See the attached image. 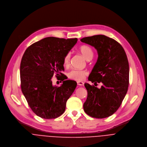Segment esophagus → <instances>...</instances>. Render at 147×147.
<instances>
[{
	"instance_id": "34e87169",
	"label": "esophagus",
	"mask_w": 147,
	"mask_h": 147,
	"mask_svg": "<svg viewBox=\"0 0 147 147\" xmlns=\"http://www.w3.org/2000/svg\"><path fill=\"white\" fill-rule=\"evenodd\" d=\"M77 84L79 86H83L84 85V83L83 82H81V81H78L77 82Z\"/></svg>"
}]
</instances>
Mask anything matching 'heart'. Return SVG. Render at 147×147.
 I'll return each mask as SVG.
<instances>
[{
	"label": "heart",
	"mask_w": 147,
	"mask_h": 147,
	"mask_svg": "<svg viewBox=\"0 0 147 147\" xmlns=\"http://www.w3.org/2000/svg\"><path fill=\"white\" fill-rule=\"evenodd\" d=\"M79 51L87 60H90L93 56V51L92 49L87 45L81 46L79 48ZM71 58V53H68L64 57L63 60V65L65 67H68L69 65ZM87 75V72L85 70L73 69L68 72V77L75 80H82Z\"/></svg>",
	"instance_id": "1"
}]
</instances>
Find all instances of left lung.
Listing matches in <instances>:
<instances>
[{"label": "left lung", "mask_w": 147, "mask_h": 147, "mask_svg": "<svg viewBox=\"0 0 147 147\" xmlns=\"http://www.w3.org/2000/svg\"><path fill=\"white\" fill-rule=\"evenodd\" d=\"M80 40L97 50L98 60L89 80L94 85L102 83L100 89L84 84L87 97L83 109L93 118H105L118 109L127 93L129 84L127 57L119 43L105 35L85 37Z\"/></svg>", "instance_id": "8db88e82"}]
</instances>
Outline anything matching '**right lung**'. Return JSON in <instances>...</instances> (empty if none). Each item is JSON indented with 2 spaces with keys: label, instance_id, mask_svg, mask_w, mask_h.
Instances as JSON below:
<instances>
[{
  "label": "right lung",
  "instance_id": "right-lung-1",
  "mask_svg": "<svg viewBox=\"0 0 147 147\" xmlns=\"http://www.w3.org/2000/svg\"><path fill=\"white\" fill-rule=\"evenodd\" d=\"M77 38L48 37L29 46L20 64L21 88L32 111L43 119H55L65 111L66 102L77 83L67 80L64 71L65 55L76 43ZM62 76V85L53 86L51 78Z\"/></svg>",
  "mask_w": 147,
  "mask_h": 147
}]
</instances>
